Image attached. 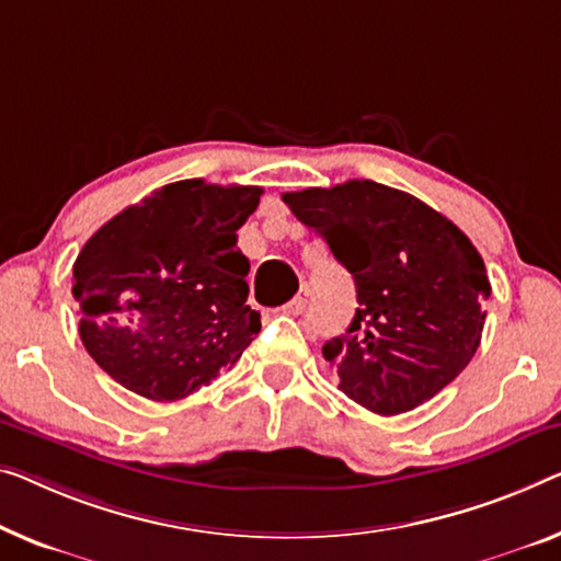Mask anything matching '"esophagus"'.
Masks as SVG:
<instances>
[{"label": "esophagus", "mask_w": 561, "mask_h": 561, "mask_svg": "<svg viewBox=\"0 0 561 561\" xmlns=\"http://www.w3.org/2000/svg\"><path fill=\"white\" fill-rule=\"evenodd\" d=\"M307 302H309V287H302L295 297H291V302L284 305V312H287V314H302L307 309Z\"/></svg>", "instance_id": "1"}]
</instances>
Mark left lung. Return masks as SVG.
<instances>
[{"label":"left lung","instance_id":"obj_1","mask_svg":"<svg viewBox=\"0 0 561 561\" xmlns=\"http://www.w3.org/2000/svg\"><path fill=\"white\" fill-rule=\"evenodd\" d=\"M353 274L357 312L324 342L340 390L380 415L413 411L471 363L491 284L471 239L415 196L375 181L282 194Z\"/></svg>","mask_w":561,"mask_h":561}]
</instances>
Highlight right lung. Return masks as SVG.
<instances>
[{"instance_id":"right-lung-1","label":"right lung","mask_w":561,"mask_h":561,"mask_svg":"<svg viewBox=\"0 0 561 561\" xmlns=\"http://www.w3.org/2000/svg\"><path fill=\"white\" fill-rule=\"evenodd\" d=\"M262 194L175 181L85 241L72 264L80 340L115 382L171 403L231 370L262 328L237 249Z\"/></svg>"}]
</instances>
